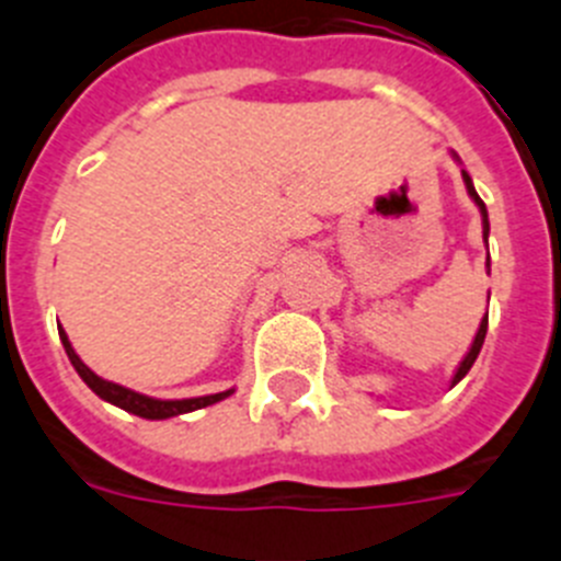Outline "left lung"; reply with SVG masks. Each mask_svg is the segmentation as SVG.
<instances>
[{"instance_id":"8db88e82","label":"left lung","mask_w":561,"mask_h":561,"mask_svg":"<svg viewBox=\"0 0 561 561\" xmlns=\"http://www.w3.org/2000/svg\"><path fill=\"white\" fill-rule=\"evenodd\" d=\"M460 173H463L466 191H469V196H472V199H474V205L480 207V216H483V238H489V213H485V205H483V199H480V196H478V191H474V185H472V176H469V173H466V171H460ZM485 266H489V264H485ZM485 329H489V314H485L483 320H480V329H478V334H474L472 348H469V354L463 356V362H460V365H458V370H455V376H453V388H455V385H458L460 379H463L466 374H469V368H472V365H474V359H478L480 348H483Z\"/></svg>"}]
</instances>
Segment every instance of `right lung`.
<instances>
[{"instance_id": "1", "label": "right lung", "mask_w": 561, "mask_h": 561, "mask_svg": "<svg viewBox=\"0 0 561 561\" xmlns=\"http://www.w3.org/2000/svg\"><path fill=\"white\" fill-rule=\"evenodd\" d=\"M58 336H61L64 342V351H67L69 362H72V368L78 370V376H81L83 381H87L89 388L95 390L98 396H101L103 401H108V404H114V408L126 410V413H134L140 415V419H171V415H182V413H191V410H199V408H207V404H216V401L227 399V396L232 393V390H225V393H213V396H199V399H176V401H162V399H151V396H142V393H134V390L123 388V385H114V381H106L101 379L98 374H92V370L87 368L81 362V356L72 351V345H69L67 334H64V329H58Z\"/></svg>"}]
</instances>
